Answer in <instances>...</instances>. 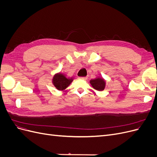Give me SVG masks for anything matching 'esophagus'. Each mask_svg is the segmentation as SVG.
Segmentation results:
<instances>
[{"instance_id":"34e87169","label":"esophagus","mask_w":157,"mask_h":157,"mask_svg":"<svg viewBox=\"0 0 157 157\" xmlns=\"http://www.w3.org/2000/svg\"><path fill=\"white\" fill-rule=\"evenodd\" d=\"M80 78H81V79H82V80H87V77H80Z\"/></svg>"}]
</instances>
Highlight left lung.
<instances>
[{
  "label": "left lung",
  "instance_id": "left-lung-1",
  "mask_svg": "<svg viewBox=\"0 0 157 157\" xmlns=\"http://www.w3.org/2000/svg\"><path fill=\"white\" fill-rule=\"evenodd\" d=\"M90 84H92V87L96 89L98 91H102L104 90L105 86V80L101 78H98L96 79H94L90 80Z\"/></svg>",
  "mask_w": 157,
  "mask_h": 157
}]
</instances>
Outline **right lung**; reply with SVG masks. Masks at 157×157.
Here are the masks:
<instances>
[{
	"label": "right lung",
	"mask_w": 157,
	"mask_h": 157,
	"mask_svg": "<svg viewBox=\"0 0 157 157\" xmlns=\"http://www.w3.org/2000/svg\"><path fill=\"white\" fill-rule=\"evenodd\" d=\"M73 81L72 78H67L63 74H57L53 78V84L58 90H64L68 87L71 82Z\"/></svg>",
	"instance_id": "1"
}]
</instances>
